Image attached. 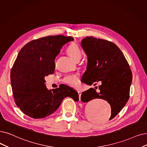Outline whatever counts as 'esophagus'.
I'll return each mask as SVG.
<instances>
[{
  "instance_id": "34e87169",
  "label": "esophagus",
  "mask_w": 147,
  "mask_h": 147,
  "mask_svg": "<svg viewBox=\"0 0 147 147\" xmlns=\"http://www.w3.org/2000/svg\"><path fill=\"white\" fill-rule=\"evenodd\" d=\"M78 94H79V100H80V96H81V94H82V92L80 91H78Z\"/></svg>"
}]
</instances>
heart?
<instances>
[{
    "mask_svg": "<svg viewBox=\"0 0 147 147\" xmlns=\"http://www.w3.org/2000/svg\"><path fill=\"white\" fill-rule=\"evenodd\" d=\"M68 55L75 61H78L82 56V52L77 44L73 43L70 45L67 50ZM63 82L73 88H77L80 85V78L78 74L68 75L63 79Z\"/></svg>",
    "mask_w": 147,
    "mask_h": 147,
    "instance_id": "b5f03b06",
    "label": "heart"
}]
</instances>
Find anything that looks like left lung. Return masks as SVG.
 I'll use <instances>...</instances> for the list:
<instances>
[{"instance_id": "obj_1", "label": "left lung", "mask_w": 147, "mask_h": 147, "mask_svg": "<svg viewBox=\"0 0 147 147\" xmlns=\"http://www.w3.org/2000/svg\"><path fill=\"white\" fill-rule=\"evenodd\" d=\"M81 45L88 57L82 82L88 85L101 83L98 92L94 88L83 92L81 100L85 103L95 98L106 100L111 107V120L129 99L132 81L129 64L120 49L111 41L87 36L82 40Z\"/></svg>"}]
</instances>
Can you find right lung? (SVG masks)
Instances as JSON below:
<instances>
[{
	"instance_id": "add662e5",
	"label": "right lung",
	"mask_w": 147,
	"mask_h": 147,
	"mask_svg": "<svg viewBox=\"0 0 147 147\" xmlns=\"http://www.w3.org/2000/svg\"><path fill=\"white\" fill-rule=\"evenodd\" d=\"M71 36L51 35L32 40L19 52L11 70L15 103L23 113L34 119L43 118L58 109L63 99L79 101L73 89L62 85L52 90L46 88L44 77L53 74L55 60Z\"/></svg>"
}]
</instances>
